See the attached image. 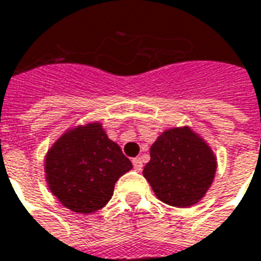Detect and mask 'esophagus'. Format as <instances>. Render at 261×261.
<instances>
[{"mask_svg":"<svg viewBox=\"0 0 261 261\" xmlns=\"http://www.w3.org/2000/svg\"><path fill=\"white\" fill-rule=\"evenodd\" d=\"M132 164H133V168H135L136 171H142V168H143V161H142V159H140V157L133 159Z\"/></svg>","mask_w":261,"mask_h":261,"instance_id":"34e87169","label":"esophagus"}]
</instances>
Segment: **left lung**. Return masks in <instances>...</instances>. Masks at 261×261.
I'll use <instances>...</instances> for the list:
<instances>
[{
	"label": "left lung",
	"mask_w": 261,
	"mask_h": 261,
	"mask_svg": "<svg viewBox=\"0 0 261 261\" xmlns=\"http://www.w3.org/2000/svg\"><path fill=\"white\" fill-rule=\"evenodd\" d=\"M216 170V157L206 142L184 126L168 129L157 138L143 175L160 200L189 207L206 195Z\"/></svg>",
	"instance_id": "1"
}]
</instances>
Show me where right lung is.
<instances>
[{"label": "right lung", "instance_id": "add662e5", "mask_svg": "<svg viewBox=\"0 0 261 261\" xmlns=\"http://www.w3.org/2000/svg\"><path fill=\"white\" fill-rule=\"evenodd\" d=\"M45 178L66 208L90 214L108 203L119 176L132 168L101 123H87L64 133L45 157Z\"/></svg>", "mask_w": 261, "mask_h": 261}]
</instances>
